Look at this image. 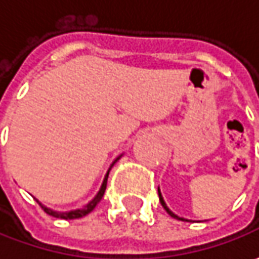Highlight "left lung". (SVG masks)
I'll list each match as a JSON object with an SVG mask.
<instances>
[{"instance_id":"1","label":"left lung","mask_w":259,"mask_h":259,"mask_svg":"<svg viewBox=\"0 0 259 259\" xmlns=\"http://www.w3.org/2000/svg\"><path fill=\"white\" fill-rule=\"evenodd\" d=\"M158 196H160V202H161V204H163V207H164V209H165V212L170 214L171 218H174V219H179V221H187V219H184V218H180V216H177V214L173 213V212H171V210L168 209V206L165 204L164 199H163V196H161V192H160V189H158Z\"/></svg>"}]
</instances>
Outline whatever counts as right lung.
<instances>
[{
	"instance_id": "1",
	"label": "right lung",
	"mask_w": 259,
	"mask_h": 259,
	"mask_svg": "<svg viewBox=\"0 0 259 259\" xmlns=\"http://www.w3.org/2000/svg\"><path fill=\"white\" fill-rule=\"evenodd\" d=\"M122 155V154H121ZM121 155L119 157H116L114 160V163L111 164V167H109V170L106 171V174H105L104 177V182H102V186H101V189H99V192L96 193V196H95L94 199L89 202V203L86 204L85 207H82V209H75V210H69V212H57V210H53V209H49V207H46V206H43V204L40 203L38 200V204L45 209L46 213H49L50 216H55V218H60V219H66V221H69V219H79V218H83V216H86L88 213H91L92 210L95 209V206L101 202V199L104 197V193H105V189H106V182H108V176H109V171H111V168H112V165L121 158Z\"/></svg>"
}]
</instances>
